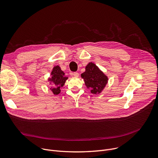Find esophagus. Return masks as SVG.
I'll return each instance as SVG.
<instances>
[{
  "label": "esophagus",
  "mask_w": 158,
  "mask_h": 158,
  "mask_svg": "<svg viewBox=\"0 0 158 158\" xmlns=\"http://www.w3.org/2000/svg\"><path fill=\"white\" fill-rule=\"evenodd\" d=\"M73 74V76H74V77H78V76H79V73H77V72H74Z\"/></svg>",
  "instance_id": "34e87169"
}]
</instances>
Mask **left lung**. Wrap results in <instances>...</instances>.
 <instances>
[{
  "mask_svg": "<svg viewBox=\"0 0 158 158\" xmlns=\"http://www.w3.org/2000/svg\"><path fill=\"white\" fill-rule=\"evenodd\" d=\"M85 71L81 74L85 86L91 89L94 94H100L106 87L108 77L93 62H89L85 66Z\"/></svg>",
  "mask_w": 158,
  "mask_h": 158,
  "instance_id": "obj_1",
  "label": "left lung"
}]
</instances>
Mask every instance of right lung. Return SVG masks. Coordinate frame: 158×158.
Masks as SVG:
<instances>
[{"mask_svg": "<svg viewBox=\"0 0 158 158\" xmlns=\"http://www.w3.org/2000/svg\"><path fill=\"white\" fill-rule=\"evenodd\" d=\"M51 77L48 79L52 87L50 88L54 95H58L60 93V89L64 86L68 77L65 76V73L61 70L59 65L53 67L51 73Z\"/></svg>", "mask_w": 158, "mask_h": 158, "instance_id": "1", "label": "right lung"}]
</instances>
